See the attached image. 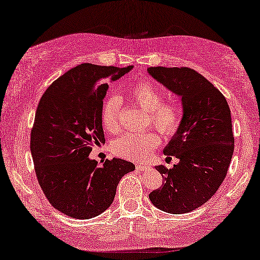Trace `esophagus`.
<instances>
[{"mask_svg":"<svg viewBox=\"0 0 260 260\" xmlns=\"http://www.w3.org/2000/svg\"><path fill=\"white\" fill-rule=\"evenodd\" d=\"M136 168H137V170H140V172H144V170L149 169V166L143 165V163H142V165H141V163H137Z\"/></svg>","mask_w":260,"mask_h":260,"instance_id":"34e87169","label":"esophagus"}]
</instances>
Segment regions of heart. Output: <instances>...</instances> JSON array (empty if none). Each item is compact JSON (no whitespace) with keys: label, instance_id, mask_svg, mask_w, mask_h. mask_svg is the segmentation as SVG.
<instances>
[{"label":"heart","instance_id":"heart-1","mask_svg":"<svg viewBox=\"0 0 260 260\" xmlns=\"http://www.w3.org/2000/svg\"><path fill=\"white\" fill-rule=\"evenodd\" d=\"M127 99L148 112L151 123L165 136L175 135L182 125L183 109L177 99L163 101V92L150 80H138L127 90ZM120 101L117 97L106 98L102 105L101 119L109 133H118ZM161 137L155 131L127 133L113 142L112 149L120 157L140 161L147 158L158 144Z\"/></svg>","mask_w":260,"mask_h":260}]
</instances>
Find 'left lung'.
<instances>
[{"instance_id":"8db88e82","label":"left lung","mask_w":260,"mask_h":260,"mask_svg":"<svg viewBox=\"0 0 260 260\" xmlns=\"http://www.w3.org/2000/svg\"><path fill=\"white\" fill-rule=\"evenodd\" d=\"M148 72L181 95L183 120L165 148L180 159L172 169L157 166L163 182L149 194L152 205L172 214L194 211L216 193L234 150L232 119L226 98L189 67H150Z\"/></svg>"}]
</instances>
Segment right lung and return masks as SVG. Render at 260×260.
I'll return each instance as SVG.
<instances>
[{
	"label": "right lung",
	"mask_w": 260,
	"mask_h": 260,
	"mask_svg": "<svg viewBox=\"0 0 260 260\" xmlns=\"http://www.w3.org/2000/svg\"><path fill=\"white\" fill-rule=\"evenodd\" d=\"M133 66L81 63L53 81L39 102L30 151L38 182L53 207L74 219H91L110 207L120 179L135 166L122 158L99 165L88 155L105 143L101 112L108 80Z\"/></svg>",
	"instance_id": "1"
}]
</instances>
